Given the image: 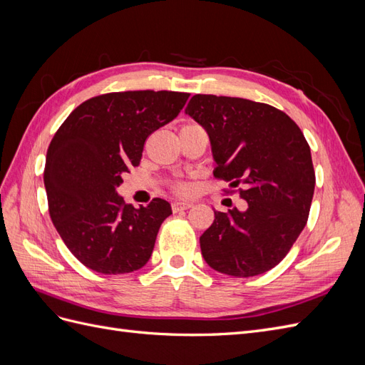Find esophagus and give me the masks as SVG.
Segmentation results:
<instances>
[{"instance_id":"34e87169","label":"esophagus","mask_w":365,"mask_h":365,"mask_svg":"<svg viewBox=\"0 0 365 365\" xmlns=\"http://www.w3.org/2000/svg\"><path fill=\"white\" fill-rule=\"evenodd\" d=\"M193 207V202H189V201H184V202H173L172 204V212L173 213H178V212H182V210H189Z\"/></svg>"}]
</instances>
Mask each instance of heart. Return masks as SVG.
Instances as JSON below:
<instances>
[{"instance_id":"1","label":"heart","mask_w":365,"mask_h":365,"mask_svg":"<svg viewBox=\"0 0 365 365\" xmlns=\"http://www.w3.org/2000/svg\"><path fill=\"white\" fill-rule=\"evenodd\" d=\"M189 126H195V125H184L182 128H189ZM181 128V129H182ZM173 190L176 192V193H187V185L185 184H182V182H178V184H175V187H173Z\"/></svg>"}]
</instances>
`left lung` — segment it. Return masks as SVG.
<instances>
[{
	"label": "left lung",
	"instance_id": "8db88e82",
	"mask_svg": "<svg viewBox=\"0 0 365 365\" xmlns=\"http://www.w3.org/2000/svg\"><path fill=\"white\" fill-rule=\"evenodd\" d=\"M210 137L217 180L240 187L245 212H215L200 237L215 271L254 277L272 269L303 231L315 189L311 148L280 109L239 97L196 94L185 108Z\"/></svg>",
	"mask_w": 365,
	"mask_h": 365
}]
</instances>
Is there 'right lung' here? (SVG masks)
<instances>
[{
  "label": "right lung",
  "mask_w": 365,
  "mask_h": 365,
  "mask_svg": "<svg viewBox=\"0 0 365 365\" xmlns=\"http://www.w3.org/2000/svg\"><path fill=\"white\" fill-rule=\"evenodd\" d=\"M189 93L125 91L88 98L54 134L46 158L48 212L73 256L101 274H126L150 259L168 201L134 208L118 196L153 130L184 108Z\"/></svg>",
  "instance_id": "1"
}]
</instances>
